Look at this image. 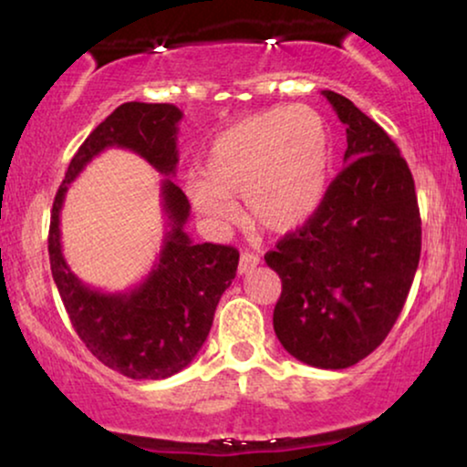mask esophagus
I'll return each instance as SVG.
<instances>
[{"instance_id": "obj_1", "label": "esophagus", "mask_w": 467, "mask_h": 467, "mask_svg": "<svg viewBox=\"0 0 467 467\" xmlns=\"http://www.w3.org/2000/svg\"><path fill=\"white\" fill-rule=\"evenodd\" d=\"M257 265H259L257 254H254V253H242L240 254V264H238V274L253 272Z\"/></svg>"}]
</instances>
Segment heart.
<instances>
[{
    "label": "heart",
    "mask_w": 467,
    "mask_h": 467,
    "mask_svg": "<svg viewBox=\"0 0 467 467\" xmlns=\"http://www.w3.org/2000/svg\"><path fill=\"white\" fill-rule=\"evenodd\" d=\"M331 140L321 114L308 106L254 112L208 144L202 176L189 178L187 195L216 227L235 219V197L253 225L289 234L306 225L327 195Z\"/></svg>",
    "instance_id": "obj_1"
}]
</instances>
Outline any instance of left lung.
I'll return each instance as SVG.
<instances>
[{"label": "left lung", "mask_w": 467, "mask_h": 467, "mask_svg": "<svg viewBox=\"0 0 467 467\" xmlns=\"http://www.w3.org/2000/svg\"><path fill=\"white\" fill-rule=\"evenodd\" d=\"M347 127L344 168L317 214L265 253L283 283L274 331L312 368L344 369L380 347L420 257V214L406 159L340 93L323 91Z\"/></svg>", "instance_id": "left-lung-1"}]
</instances>
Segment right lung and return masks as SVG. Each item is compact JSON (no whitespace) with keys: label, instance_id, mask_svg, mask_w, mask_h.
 <instances>
[{"label":"right lung","instance_id":"add662e5","mask_svg":"<svg viewBox=\"0 0 467 467\" xmlns=\"http://www.w3.org/2000/svg\"><path fill=\"white\" fill-rule=\"evenodd\" d=\"M181 119L182 112L171 104L127 101L119 106L72 157L50 213V272L72 327L104 366L133 380L168 379L195 359L213 327L219 299L235 278L240 253L210 242L193 244L184 232L191 210L187 195L163 178L161 206L168 229L159 259L131 291L104 293L69 270L61 253L59 216L69 182L112 146L133 150L159 174L174 176Z\"/></svg>","mask_w":467,"mask_h":467}]
</instances>
